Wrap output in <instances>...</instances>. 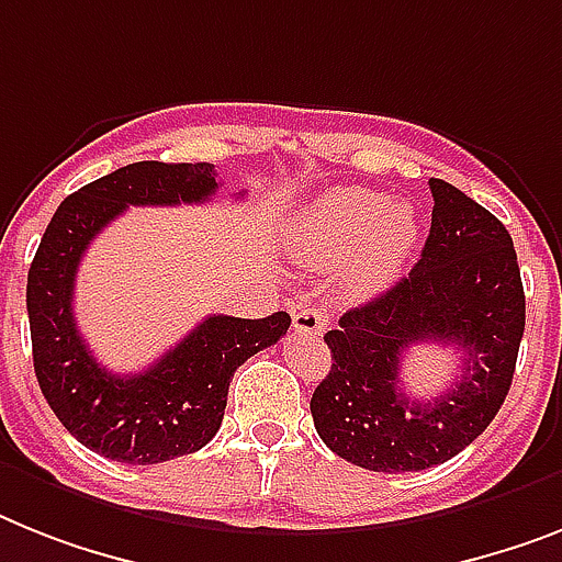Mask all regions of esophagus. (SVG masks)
Returning <instances> with one entry per match:
<instances>
[{"mask_svg":"<svg viewBox=\"0 0 562 562\" xmlns=\"http://www.w3.org/2000/svg\"><path fill=\"white\" fill-rule=\"evenodd\" d=\"M292 330L299 336H322L327 330V315L315 307H304L292 315Z\"/></svg>","mask_w":562,"mask_h":562,"instance_id":"34e87169","label":"esophagus"}]
</instances>
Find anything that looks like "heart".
I'll return each mask as SVG.
<instances>
[{
    "label": "heart",
    "instance_id": "heart-1",
    "mask_svg": "<svg viewBox=\"0 0 562 562\" xmlns=\"http://www.w3.org/2000/svg\"><path fill=\"white\" fill-rule=\"evenodd\" d=\"M419 244V221L407 203L359 187H336L301 209L292 247L304 261L336 270L350 263V286L375 292L402 272Z\"/></svg>",
    "mask_w": 562,
    "mask_h": 562
}]
</instances>
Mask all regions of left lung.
I'll use <instances>...</instances> for the list:
<instances>
[{"label":"left lung","mask_w":562,"mask_h":562,"mask_svg":"<svg viewBox=\"0 0 562 562\" xmlns=\"http://www.w3.org/2000/svg\"><path fill=\"white\" fill-rule=\"evenodd\" d=\"M434 215L422 258L391 290L338 318L324 336L330 373L310 398L318 437L368 471H425L474 442L503 407L526 330L514 240L488 209L430 178ZM414 344L453 346L458 382L434 400L401 387Z\"/></svg>","instance_id":"left-lung-1"}]
</instances>
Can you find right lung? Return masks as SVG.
I'll return each mask as SVG.
<instances>
[{"label":"right lung","instance_id":"add662e5","mask_svg":"<svg viewBox=\"0 0 562 562\" xmlns=\"http://www.w3.org/2000/svg\"><path fill=\"white\" fill-rule=\"evenodd\" d=\"M212 164L123 166L68 194L27 270L34 370L65 430L100 457L155 465L201 451L215 437L235 370L290 330V315H209L143 373L100 364L74 322V281L88 244L128 206L203 203L217 192Z\"/></svg>","mask_w":562,"mask_h":562}]
</instances>
